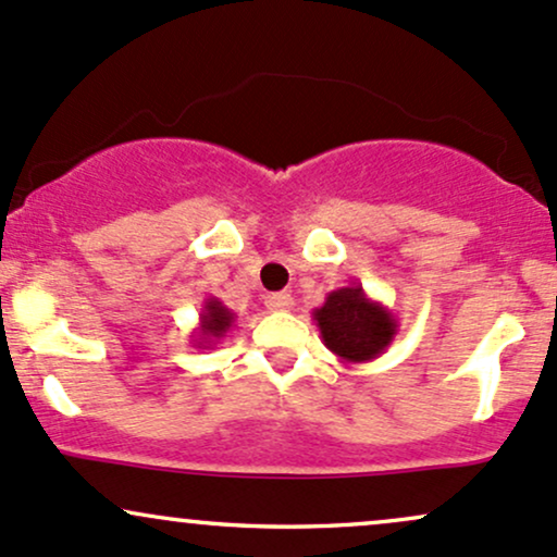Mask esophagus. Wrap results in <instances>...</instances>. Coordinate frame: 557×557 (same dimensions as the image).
Returning <instances> with one entry per match:
<instances>
[{"instance_id": "1", "label": "esophagus", "mask_w": 557, "mask_h": 557, "mask_svg": "<svg viewBox=\"0 0 557 557\" xmlns=\"http://www.w3.org/2000/svg\"><path fill=\"white\" fill-rule=\"evenodd\" d=\"M267 309L272 311H290L293 309V296L290 293H270V296L264 298Z\"/></svg>"}]
</instances>
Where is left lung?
Instances as JSON below:
<instances>
[{
    "label": "left lung",
    "instance_id": "1",
    "mask_svg": "<svg viewBox=\"0 0 557 557\" xmlns=\"http://www.w3.org/2000/svg\"><path fill=\"white\" fill-rule=\"evenodd\" d=\"M322 343L343 363L380 359L398 335V317L382 300L369 298L361 285L337 287L311 311Z\"/></svg>",
    "mask_w": 557,
    "mask_h": 557
}]
</instances>
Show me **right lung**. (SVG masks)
<instances>
[{
  "label": "right lung",
  "mask_w": 557,
  "mask_h": 557,
  "mask_svg": "<svg viewBox=\"0 0 557 557\" xmlns=\"http://www.w3.org/2000/svg\"><path fill=\"white\" fill-rule=\"evenodd\" d=\"M233 324H235L233 309H227V306L214 296L203 298L201 314H198V327L190 332V343H194V348H201V350L214 348L222 337H227V332Z\"/></svg>",
  "instance_id": "obj_1"
}]
</instances>
